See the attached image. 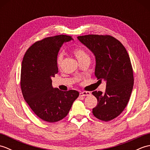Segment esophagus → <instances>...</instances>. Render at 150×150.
<instances>
[{"label":"esophagus","mask_w":150,"mask_h":150,"mask_svg":"<svg viewBox=\"0 0 150 150\" xmlns=\"http://www.w3.org/2000/svg\"><path fill=\"white\" fill-rule=\"evenodd\" d=\"M91 95V93L89 91H82L80 93L81 97H85V96H89Z\"/></svg>","instance_id":"esophagus-1"}]
</instances>
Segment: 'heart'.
<instances>
[{
	"instance_id": "obj_1",
	"label": "heart",
	"mask_w": 150,
	"mask_h": 150,
	"mask_svg": "<svg viewBox=\"0 0 150 150\" xmlns=\"http://www.w3.org/2000/svg\"><path fill=\"white\" fill-rule=\"evenodd\" d=\"M73 53H74L75 57H77L79 62L81 61V60H82L84 59L89 58V56L86 53V52L84 50H82L81 48L75 49L73 50ZM62 60H63V55L62 53H60L58 55V57H57V64L59 67L61 66Z\"/></svg>"
}]
</instances>
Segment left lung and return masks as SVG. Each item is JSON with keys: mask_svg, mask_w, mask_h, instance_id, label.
Returning a JSON list of instances; mask_svg holds the SVG:
<instances>
[{"mask_svg": "<svg viewBox=\"0 0 150 150\" xmlns=\"http://www.w3.org/2000/svg\"><path fill=\"white\" fill-rule=\"evenodd\" d=\"M77 39L93 53L97 80L106 82L104 93L92 92L98 102L92 112L101 120H112L124 111L133 90L134 79L128 53L120 41L110 35H88Z\"/></svg>", "mask_w": 150, "mask_h": 150, "instance_id": "obj_1", "label": "left lung"}]
</instances>
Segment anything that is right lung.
Returning <instances> with one entry per match:
<instances>
[{
  "instance_id": "add662e5",
  "label": "right lung",
  "mask_w": 150,
  "mask_h": 150,
  "mask_svg": "<svg viewBox=\"0 0 150 150\" xmlns=\"http://www.w3.org/2000/svg\"><path fill=\"white\" fill-rule=\"evenodd\" d=\"M73 40L60 35L33 44L22 62L21 86L24 100L37 116L48 122L64 119L79 95V91H63L52 86L59 72L57 59L62 44Z\"/></svg>"
}]
</instances>
